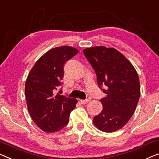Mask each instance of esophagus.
<instances>
[{"label":"esophagus","mask_w":159,"mask_h":159,"mask_svg":"<svg viewBox=\"0 0 159 159\" xmlns=\"http://www.w3.org/2000/svg\"><path fill=\"white\" fill-rule=\"evenodd\" d=\"M89 99H86V100H80V103H81L82 104H86L89 102Z\"/></svg>","instance_id":"1"}]
</instances>
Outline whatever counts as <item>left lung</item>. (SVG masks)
I'll list each match as a JSON object with an SVG mask.
<instances>
[{"label":"left lung","instance_id":"left-lung-1","mask_svg":"<svg viewBox=\"0 0 159 159\" xmlns=\"http://www.w3.org/2000/svg\"><path fill=\"white\" fill-rule=\"evenodd\" d=\"M84 53L96 72L98 87L106 94L101 99L103 110L93 118V124L102 131H116L127 124L136 110L141 94L138 73L113 48L91 47L84 49Z\"/></svg>","mask_w":159,"mask_h":159}]
</instances>
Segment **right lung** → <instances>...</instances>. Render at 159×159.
I'll list each match as a JSON object with an SVG mask.
<instances>
[{"label":"right lung","mask_w":159,"mask_h":159,"mask_svg":"<svg viewBox=\"0 0 159 159\" xmlns=\"http://www.w3.org/2000/svg\"><path fill=\"white\" fill-rule=\"evenodd\" d=\"M79 53L70 46L51 49L35 63L25 85L28 111L42 131H61L69 121V116L78 101L56 93L61 86L66 62Z\"/></svg>","instance_id":"1"}]
</instances>
